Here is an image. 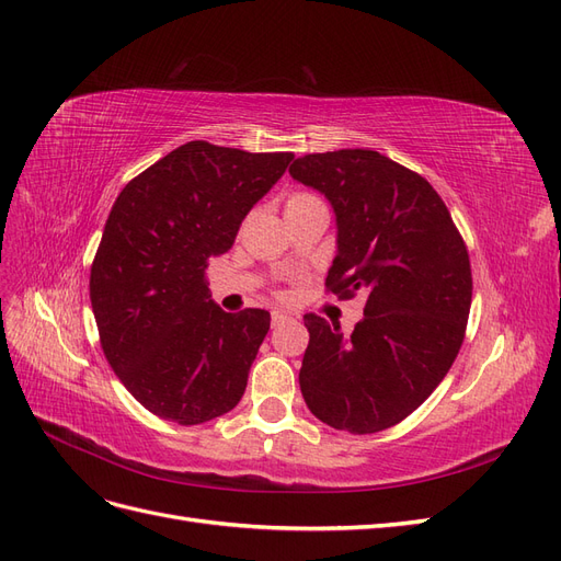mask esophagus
I'll return each mask as SVG.
<instances>
[{"label": "esophagus", "instance_id": "34e87169", "mask_svg": "<svg viewBox=\"0 0 561 561\" xmlns=\"http://www.w3.org/2000/svg\"><path fill=\"white\" fill-rule=\"evenodd\" d=\"M290 320V316L283 313V311H271V328H280L283 322Z\"/></svg>", "mask_w": 561, "mask_h": 561}]
</instances>
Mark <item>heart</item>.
<instances>
[{
  "mask_svg": "<svg viewBox=\"0 0 561 561\" xmlns=\"http://www.w3.org/2000/svg\"><path fill=\"white\" fill-rule=\"evenodd\" d=\"M313 203H322V201L316 194H311V192H293L290 196L285 198V213L313 206Z\"/></svg>",
  "mask_w": 561,
  "mask_h": 561,
  "instance_id": "obj_1",
  "label": "heart"
}]
</instances>
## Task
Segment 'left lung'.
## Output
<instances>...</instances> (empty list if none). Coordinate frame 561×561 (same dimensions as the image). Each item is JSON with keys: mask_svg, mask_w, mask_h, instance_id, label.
Listing matches in <instances>:
<instances>
[{"mask_svg": "<svg viewBox=\"0 0 561 561\" xmlns=\"http://www.w3.org/2000/svg\"><path fill=\"white\" fill-rule=\"evenodd\" d=\"M290 175L325 194L336 215L328 293L365 297L351 336L334 320L304 316L301 396L336 431H386L433 393L463 344L472 301L466 241L431 182L379 151L307 154Z\"/></svg>", "mask_w": 561, "mask_h": 561, "instance_id": "8db88e82", "label": "left lung"}]
</instances>
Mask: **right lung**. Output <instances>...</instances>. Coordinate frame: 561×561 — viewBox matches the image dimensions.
Listing matches in <instances>:
<instances>
[{"mask_svg":"<svg viewBox=\"0 0 561 561\" xmlns=\"http://www.w3.org/2000/svg\"><path fill=\"white\" fill-rule=\"evenodd\" d=\"M293 157L194 140L116 196L91 264V307L110 367L151 414L196 426L243 398L271 316L219 309L206 268Z\"/></svg>","mask_w":561,"mask_h":561,"instance_id":"add662e5","label":"right lung"}]
</instances>
